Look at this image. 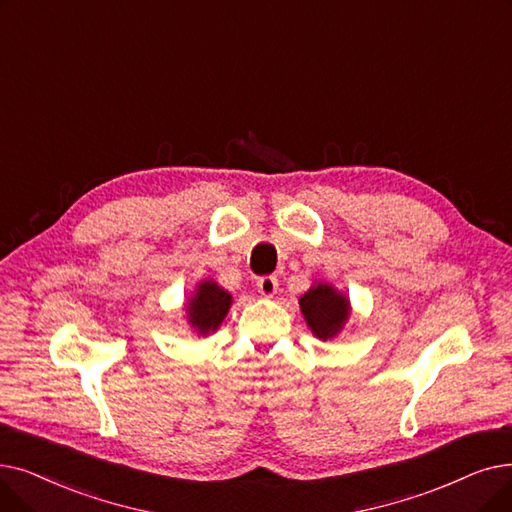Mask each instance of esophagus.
<instances>
[{
    "instance_id": "obj_1",
    "label": "esophagus",
    "mask_w": 512,
    "mask_h": 512,
    "mask_svg": "<svg viewBox=\"0 0 512 512\" xmlns=\"http://www.w3.org/2000/svg\"><path fill=\"white\" fill-rule=\"evenodd\" d=\"M257 291L263 295V297H274L276 291H278V280L276 276H261L257 280Z\"/></svg>"
}]
</instances>
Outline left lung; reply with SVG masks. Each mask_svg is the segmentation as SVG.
Here are the masks:
<instances>
[{
    "label": "left lung",
    "mask_w": 512,
    "mask_h": 512,
    "mask_svg": "<svg viewBox=\"0 0 512 512\" xmlns=\"http://www.w3.org/2000/svg\"><path fill=\"white\" fill-rule=\"evenodd\" d=\"M299 305L309 328L324 341L335 337L349 316V301L328 284L311 286Z\"/></svg>",
    "instance_id": "left-lung-1"
}]
</instances>
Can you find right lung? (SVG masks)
I'll return each instance as SVG.
<instances>
[{
	"instance_id": "add662e5",
	"label": "right lung",
	"mask_w": 512,
	"mask_h": 512,
	"mask_svg": "<svg viewBox=\"0 0 512 512\" xmlns=\"http://www.w3.org/2000/svg\"><path fill=\"white\" fill-rule=\"evenodd\" d=\"M232 297L224 288H219L215 282H203L198 286L194 299L190 301V322L198 332L215 330L221 320L226 318L230 309Z\"/></svg>"
}]
</instances>
